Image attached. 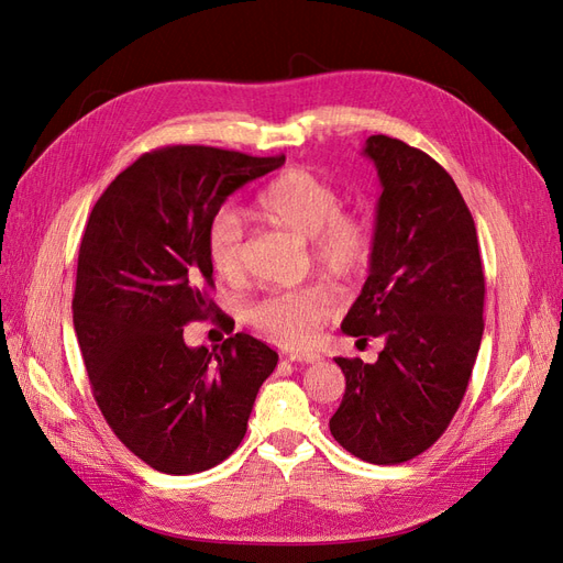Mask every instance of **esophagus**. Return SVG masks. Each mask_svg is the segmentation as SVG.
<instances>
[{
  "instance_id": "34e87169",
  "label": "esophagus",
  "mask_w": 563,
  "mask_h": 563,
  "mask_svg": "<svg viewBox=\"0 0 563 563\" xmlns=\"http://www.w3.org/2000/svg\"><path fill=\"white\" fill-rule=\"evenodd\" d=\"M288 362H298V364H319L321 356L314 352H294L288 354Z\"/></svg>"
}]
</instances>
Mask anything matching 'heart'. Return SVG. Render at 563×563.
<instances>
[{
  "mask_svg": "<svg viewBox=\"0 0 563 563\" xmlns=\"http://www.w3.org/2000/svg\"><path fill=\"white\" fill-rule=\"evenodd\" d=\"M261 223L294 232L310 244L312 265L333 282L360 279L373 255L371 220L340 207L335 187L310 168L291 166L267 180L251 203ZM207 258L216 275L240 279L244 272V225L236 213L220 211L207 230ZM335 310L323 286H302L251 305L249 319L267 340L288 350L310 345Z\"/></svg>",
  "mask_w": 563,
  "mask_h": 563,
  "instance_id": "obj_1",
  "label": "heart"
}]
</instances>
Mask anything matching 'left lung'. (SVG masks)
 <instances>
[{"label": "left lung", "mask_w": 563, "mask_h": 563, "mask_svg": "<svg viewBox=\"0 0 563 563\" xmlns=\"http://www.w3.org/2000/svg\"><path fill=\"white\" fill-rule=\"evenodd\" d=\"M383 195L368 279L343 333L383 338L376 364L335 356L345 395L333 439L373 465L406 463L446 432L484 333V267L457 185L422 150L371 135Z\"/></svg>", "instance_id": "obj_1"}]
</instances>
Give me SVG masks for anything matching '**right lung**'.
<instances>
[{
	"instance_id": "right-lung-1",
	"label": "right lung",
	"mask_w": 563,
	"mask_h": 563,
	"mask_svg": "<svg viewBox=\"0 0 563 563\" xmlns=\"http://www.w3.org/2000/svg\"><path fill=\"white\" fill-rule=\"evenodd\" d=\"M277 157L209 145L145 152L100 195L81 236L73 321L100 413L164 474H197L242 444L279 354L249 333L213 352L183 327L218 312L207 230L225 199Z\"/></svg>"
}]
</instances>
